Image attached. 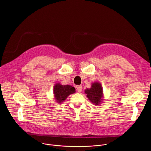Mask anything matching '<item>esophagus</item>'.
<instances>
[{"label":"esophagus","mask_w":151,"mask_h":151,"mask_svg":"<svg viewBox=\"0 0 151 151\" xmlns=\"http://www.w3.org/2000/svg\"><path fill=\"white\" fill-rule=\"evenodd\" d=\"M76 90H77V91H78V93H81V92L82 91V86H81V85H79V86H78Z\"/></svg>","instance_id":"esophagus-1"}]
</instances>
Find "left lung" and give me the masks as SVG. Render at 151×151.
<instances>
[{
  "instance_id": "8db88e82",
  "label": "left lung",
  "mask_w": 151,
  "mask_h": 151,
  "mask_svg": "<svg viewBox=\"0 0 151 151\" xmlns=\"http://www.w3.org/2000/svg\"><path fill=\"white\" fill-rule=\"evenodd\" d=\"M87 94V97L95 105H99L103 97V89L101 85L99 82L93 83L91 85V88L87 89L85 91Z\"/></svg>"
}]
</instances>
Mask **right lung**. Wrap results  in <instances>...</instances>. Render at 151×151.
I'll return each instance as SVG.
<instances>
[{"mask_svg": "<svg viewBox=\"0 0 151 151\" xmlns=\"http://www.w3.org/2000/svg\"><path fill=\"white\" fill-rule=\"evenodd\" d=\"M75 93V88L71 85H63L57 83L54 87V94L56 100L58 103H62L65 100L68 96Z\"/></svg>", "mask_w": 151, "mask_h": 151, "instance_id": "right-lung-1", "label": "right lung"}]
</instances>
